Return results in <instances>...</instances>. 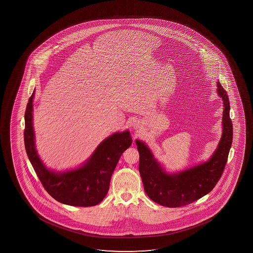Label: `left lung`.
I'll use <instances>...</instances> for the list:
<instances>
[{
	"mask_svg": "<svg viewBox=\"0 0 253 253\" xmlns=\"http://www.w3.org/2000/svg\"><path fill=\"white\" fill-rule=\"evenodd\" d=\"M217 87L224 105L223 133L218 148L208 162L179 173H168L145 143L135 141L140 154L139 171L144 190L157 204L167 208L187 206L210 193L220 179L232 146V123L228 95L219 82Z\"/></svg>",
	"mask_w": 253,
	"mask_h": 253,
	"instance_id": "1",
	"label": "left lung"
}]
</instances>
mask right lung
<instances>
[{
	"instance_id": "right-lung-1",
	"label": "right lung",
	"mask_w": 253,
	"mask_h": 253,
	"mask_svg": "<svg viewBox=\"0 0 253 253\" xmlns=\"http://www.w3.org/2000/svg\"><path fill=\"white\" fill-rule=\"evenodd\" d=\"M34 96L35 92L29 97L25 112V149L43 187L54 200L63 204L75 207L99 204L109 191L111 175L118 160L125 149L131 145L130 133L128 130L115 133L101 142L83 166L55 173L45 168L35 149L33 127Z\"/></svg>"
}]
</instances>
